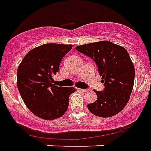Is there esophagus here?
<instances>
[{"label": "esophagus", "mask_w": 151, "mask_h": 151, "mask_svg": "<svg viewBox=\"0 0 151 151\" xmlns=\"http://www.w3.org/2000/svg\"><path fill=\"white\" fill-rule=\"evenodd\" d=\"M78 90L82 91V92H87V90H86V89H78Z\"/></svg>", "instance_id": "34e87169"}]
</instances>
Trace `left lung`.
<instances>
[{
	"label": "left lung",
	"mask_w": 151,
	"mask_h": 151,
	"mask_svg": "<svg viewBox=\"0 0 151 151\" xmlns=\"http://www.w3.org/2000/svg\"><path fill=\"white\" fill-rule=\"evenodd\" d=\"M76 49L94 60L104 85L103 91L94 90L97 100L88 104L89 111L102 118L119 113L127 104L134 84V65L127 50L107 40L77 46Z\"/></svg>",
	"instance_id": "obj_1"
}]
</instances>
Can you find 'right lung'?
Wrapping results in <instances>:
<instances>
[{
    "mask_svg": "<svg viewBox=\"0 0 151 151\" xmlns=\"http://www.w3.org/2000/svg\"><path fill=\"white\" fill-rule=\"evenodd\" d=\"M72 47V44H43L30 50L18 68L20 95L30 111L40 119H58L68 109L69 96L76 89L58 86L54 84L53 76Z\"/></svg>",
    "mask_w": 151,
    "mask_h": 151,
    "instance_id": "right-lung-1",
    "label": "right lung"
}]
</instances>
